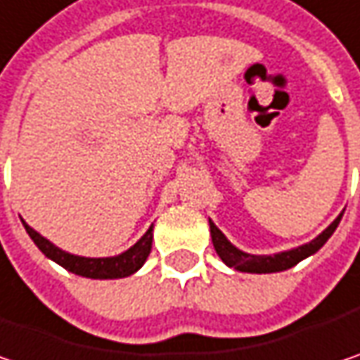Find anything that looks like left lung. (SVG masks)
Wrapping results in <instances>:
<instances>
[{"label":"left lung","mask_w":360,"mask_h":360,"mask_svg":"<svg viewBox=\"0 0 360 360\" xmlns=\"http://www.w3.org/2000/svg\"><path fill=\"white\" fill-rule=\"evenodd\" d=\"M340 218L342 214L334 220V222L328 226L326 230L316 236L311 243L302 244L297 248H291V250H285V252H279V255H248V252H243L238 250L234 244L230 243L222 232L218 230V226L210 220V232H212V243H214V248L216 252L220 255L224 263L228 266H234L236 271H243V273H277V271H285V269H291L293 264H297L300 261H304L306 257L318 252L326 240L334 234L336 226L340 224Z\"/></svg>","instance_id":"left-lung-1"}]
</instances>
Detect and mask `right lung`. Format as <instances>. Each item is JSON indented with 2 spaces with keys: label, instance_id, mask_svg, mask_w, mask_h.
<instances>
[{
  "label": "right lung",
  "instance_id": "right-lung-1",
  "mask_svg": "<svg viewBox=\"0 0 360 360\" xmlns=\"http://www.w3.org/2000/svg\"><path fill=\"white\" fill-rule=\"evenodd\" d=\"M24 228L30 234L34 244L49 259H53L54 263L65 266L67 271H71L75 275L89 277V279H120V277H128V275L136 273L138 269L144 264L146 257L150 255V246H153V228H148L146 234L126 252H122L117 257H105V259H87V257H77V255H69V252L56 248L53 243L42 238L26 222H24Z\"/></svg>",
  "mask_w": 360,
  "mask_h": 360
}]
</instances>
